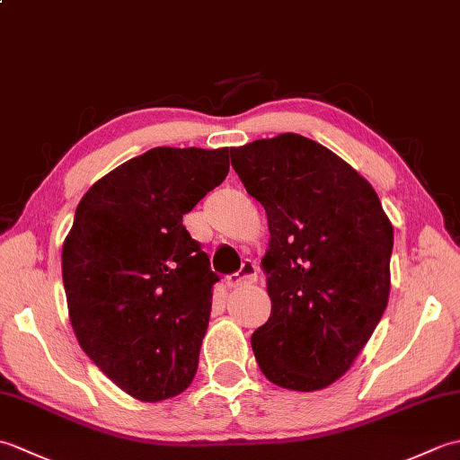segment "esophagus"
<instances>
[{"instance_id": "obj_1", "label": "esophagus", "mask_w": 460, "mask_h": 460, "mask_svg": "<svg viewBox=\"0 0 460 460\" xmlns=\"http://www.w3.org/2000/svg\"><path fill=\"white\" fill-rule=\"evenodd\" d=\"M259 277V267L257 262L252 261H243L241 269L235 272V275L227 277V287L229 288H237V287H245V285H252Z\"/></svg>"}]
</instances>
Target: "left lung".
I'll return each instance as SVG.
<instances>
[{
  "label": "left lung",
  "mask_w": 460,
  "mask_h": 460,
  "mask_svg": "<svg viewBox=\"0 0 460 460\" xmlns=\"http://www.w3.org/2000/svg\"><path fill=\"white\" fill-rule=\"evenodd\" d=\"M231 165L270 231L262 269L272 310L251 338L257 364L280 387H328L384 316L392 223L351 165L300 134L231 148Z\"/></svg>",
  "instance_id": "left-lung-1"
}]
</instances>
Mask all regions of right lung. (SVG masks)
Masks as SVG:
<instances>
[{"instance_id": "1", "label": "right lung", "mask_w": 460, "mask_h": 460, "mask_svg": "<svg viewBox=\"0 0 460 460\" xmlns=\"http://www.w3.org/2000/svg\"><path fill=\"white\" fill-rule=\"evenodd\" d=\"M229 148H152L84 193L63 245L68 316L84 354L140 402L198 371L219 280L185 213L229 172Z\"/></svg>"}]
</instances>
